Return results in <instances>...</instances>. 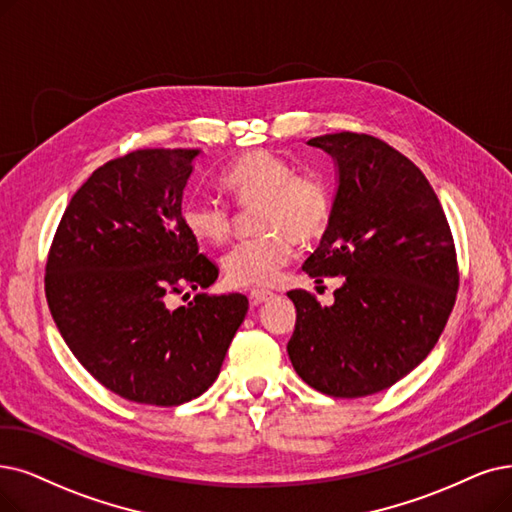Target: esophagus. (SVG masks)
I'll return each instance as SVG.
<instances>
[{
	"label": "esophagus",
	"instance_id": "esophagus-1",
	"mask_svg": "<svg viewBox=\"0 0 512 512\" xmlns=\"http://www.w3.org/2000/svg\"><path fill=\"white\" fill-rule=\"evenodd\" d=\"M275 294L273 292H269V290H260V288H256V290H252L250 292V302L252 304H262V302H267V300H271Z\"/></svg>",
	"mask_w": 512,
	"mask_h": 512
}]
</instances>
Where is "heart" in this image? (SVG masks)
<instances>
[{
	"label": "heart",
	"mask_w": 512,
	"mask_h": 512,
	"mask_svg": "<svg viewBox=\"0 0 512 512\" xmlns=\"http://www.w3.org/2000/svg\"><path fill=\"white\" fill-rule=\"evenodd\" d=\"M220 187L237 208L254 210V239L241 241L222 258L235 285H271L288 267L298 243L321 239L332 220V193L315 174H296L273 151H250L220 176ZM182 222L199 243L220 245L233 233V212L214 199H189Z\"/></svg>",
	"instance_id": "heart-1"
}]
</instances>
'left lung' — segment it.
Wrapping results in <instances>:
<instances>
[{
	"instance_id": "obj_1",
	"label": "left lung",
	"mask_w": 512,
	"mask_h": 512,
	"mask_svg": "<svg viewBox=\"0 0 512 512\" xmlns=\"http://www.w3.org/2000/svg\"><path fill=\"white\" fill-rule=\"evenodd\" d=\"M336 159L332 220L302 271L342 277L334 304L288 292L296 327L288 355L315 391L355 399L393 386L433 351L460 285L456 245L426 176L370 134L309 140Z\"/></svg>"
}]
</instances>
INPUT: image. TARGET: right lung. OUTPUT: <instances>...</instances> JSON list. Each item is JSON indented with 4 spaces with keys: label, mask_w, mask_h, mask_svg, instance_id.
<instances>
[{
    "label": "right lung",
    "mask_w": 512,
    "mask_h": 512,
    "mask_svg": "<svg viewBox=\"0 0 512 512\" xmlns=\"http://www.w3.org/2000/svg\"><path fill=\"white\" fill-rule=\"evenodd\" d=\"M197 149H138L77 189L58 222L46 298L60 336L109 391L172 407L206 393L248 313L243 294H195L218 267L182 222Z\"/></svg>",
    "instance_id": "add662e5"
}]
</instances>
